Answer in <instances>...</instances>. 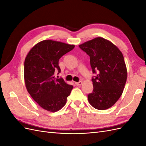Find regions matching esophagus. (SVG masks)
Returning a JSON list of instances; mask_svg holds the SVG:
<instances>
[{
	"instance_id": "34e87169",
	"label": "esophagus",
	"mask_w": 146,
	"mask_h": 146,
	"mask_svg": "<svg viewBox=\"0 0 146 146\" xmlns=\"http://www.w3.org/2000/svg\"><path fill=\"white\" fill-rule=\"evenodd\" d=\"M82 81H80L79 82H76L75 83H76V85H77V86H80L82 84Z\"/></svg>"
}]
</instances>
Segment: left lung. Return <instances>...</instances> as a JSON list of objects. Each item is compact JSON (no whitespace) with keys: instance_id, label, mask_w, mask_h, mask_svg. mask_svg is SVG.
I'll list each match as a JSON object with an SVG mask.
<instances>
[{"instance_id":"obj_1","label":"left lung","mask_w":146,"mask_h":146,"mask_svg":"<svg viewBox=\"0 0 146 146\" xmlns=\"http://www.w3.org/2000/svg\"><path fill=\"white\" fill-rule=\"evenodd\" d=\"M90 57L94 89L88 95L90 104L99 110H107L121 96L127 78L126 65L120 50L103 38L92 39L79 45Z\"/></svg>"}]
</instances>
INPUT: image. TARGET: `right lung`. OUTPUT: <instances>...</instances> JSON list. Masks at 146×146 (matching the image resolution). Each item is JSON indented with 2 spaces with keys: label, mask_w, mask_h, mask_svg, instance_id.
<instances>
[{
  "label": "right lung",
  "mask_w": 146,
  "mask_h": 146,
  "mask_svg": "<svg viewBox=\"0 0 146 146\" xmlns=\"http://www.w3.org/2000/svg\"><path fill=\"white\" fill-rule=\"evenodd\" d=\"M74 45L48 39L33 46L24 61L26 88L33 100L43 109L56 112L65 105L73 86L62 78H56L55 71L61 72L60 58L72 50Z\"/></svg>",
  "instance_id": "obj_1"
}]
</instances>
